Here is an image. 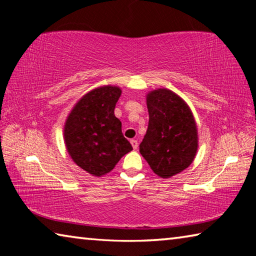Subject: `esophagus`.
<instances>
[{"instance_id": "34e87169", "label": "esophagus", "mask_w": 256, "mask_h": 256, "mask_svg": "<svg viewBox=\"0 0 256 256\" xmlns=\"http://www.w3.org/2000/svg\"><path fill=\"white\" fill-rule=\"evenodd\" d=\"M131 144L133 146V149H138V142L136 140H131Z\"/></svg>"}]
</instances>
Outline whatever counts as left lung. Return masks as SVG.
Segmentation results:
<instances>
[{
  "mask_svg": "<svg viewBox=\"0 0 256 256\" xmlns=\"http://www.w3.org/2000/svg\"><path fill=\"white\" fill-rule=\"evenodd\" d=\"M146 106L149 124L140 152L154 174L168 178L188 168L196 157V120L186 102L170 90L151 92Z\"/></svg>",
  "mask_w": 256,
  "mask_h": 256,
  "instance_id": "obj_1",
  "label": "left lung"
}]
</instances>
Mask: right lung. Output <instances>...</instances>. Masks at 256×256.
<instances>
[{
  "label": "right lung",
  "mask_w": 256,
  "mask_h": 256,
  "mask_svg": "<svg viewBox=\"0 0 256 256\" xmlns=\"http://www.w3.org/2000/svg\"><path fill=\"white\" fill-rule=\"evenodd\" d=\"M118 86H105L84 94L73 108L64 128L68 152L78 166L94 176L110 172L133 148L122 133L114 110Z\"/></svg>",
  "instance_id": "1"
}]
</instances>
